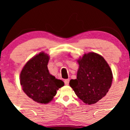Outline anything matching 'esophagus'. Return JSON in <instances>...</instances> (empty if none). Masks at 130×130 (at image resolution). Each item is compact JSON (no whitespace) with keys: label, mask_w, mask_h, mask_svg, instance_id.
Returning <instances> with one entry per match:
<instances>
[{"label":"esophagus","mask_w":130,"mask_h":130,"mask_svg":"<svg viewBox=\"0 0 130 130\" xmlns=\"http://www.w3.org/2000/svg\"><path fill=\"white\" fill-rule=\"evenodd\" d=\"M69 81H70V80H69V79H65V80H64L65 84V85H69Z\"/></svg>","instance_id":"obj_1"}]
</instances>
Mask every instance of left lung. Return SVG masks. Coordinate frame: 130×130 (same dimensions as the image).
<instances>
[{
  "mask_svg": "<svg viewBox=\"0 0 130 130\" xmlns=\"http://www.w3.org/2000/svg\"><path fill=\"white\" fill-rule=\"evenodd\" d=\"M78 63L77 79L70 80L69 84L86 104H95L105 96L111 87V68L104 58L95 53L85 54Z\"/></svg>",
  "mask_w": 130,
  "mask_h": 130,
  "instance_id": "8db88e82",
  "label": "left lung"
}]
</instances>
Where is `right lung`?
Listing matches in <instances>:
<instances>
[{
  "label": "right lung",
  "instance_id": "1",
  "mask_svg": "<svg viewBox=\"0 0 130 130\" xmlns=\"http://www.w3.org/2000/svg\"><path fill=\"white\" fill-rule=\"evenodd\" d=\"M49 56L43 52L29 60L20 74L23 90L35 101L47 104L53 99L57 90L64 86L61 80L49 73Z\"/></svg>",
  "mask_w": 130,
  "mask_h": 130
}]
</instances>
